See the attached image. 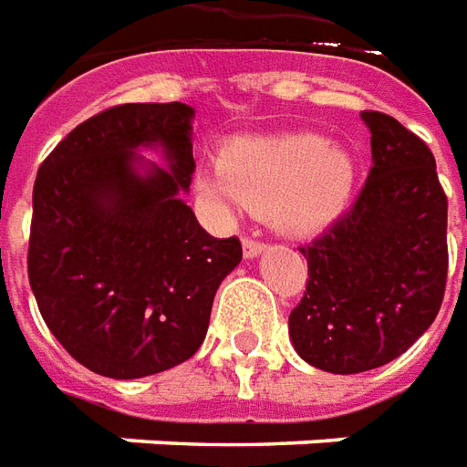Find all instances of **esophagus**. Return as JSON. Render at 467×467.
Masks as SVG:
<instances>
[{"label":"esophagus","mask_w":467,"mask_h":467,"mask_svg":"<svg viewBox=\"0 0 467 467\" xmlns=\"http://www.w3.org/2000/svg\"><path fill=\"white\" fill-rule=\"evenodd\" d=\"M264 249H266V246H264L261 241L244 239V256H246V259H256V256L264 254Z\"/></svg>","instance_id":"esophagus-1"}]
</instances>
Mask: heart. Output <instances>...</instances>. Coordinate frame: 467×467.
Wrapping results in <instances>:
<instances>
[{"label":"heart","instance_id":"obj_1","mask_svg":"<svg viewBox=\"0 0 467 467\" xmlns=\"http://www.w3.org/2000/svg\"><path fill=\"white\" fill-rule=\"evenodd\" d=\"M355 181L357 163L345 145L289 133L231 143L218 165L198 171L196 188L226 211H271L286 234L314 236L345 213Z\"/></svg>","mask_w":467,"mask_h":467}]
</instances>
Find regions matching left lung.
Returning <instances> with one entry per match:
<instances>
[{"mask_svg":"<svg viewBox=\"0 0 467 467\" xmlns=\"http://www.w3.org/2000/svg\"><path fill=\"white\" fill-rule=\"evenodd\" d=\"M372 168L352 211L302 246L309 279L289 314L296 355L332 375L392 362L435 322L448 279V198L435 158L385 112H362Z\"/></svg>","mask_w":467,"mask_h":467,"instance_id":"left-lung-1","label":"left lung"}]
</instances>
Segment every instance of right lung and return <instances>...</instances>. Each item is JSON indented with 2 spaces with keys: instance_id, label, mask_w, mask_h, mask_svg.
Wrapping results in <instances>:
<instances>
[{
  "instance_id": "add662e5",
  "label": "right lung",
  "mask_w": 467,
  "mask_h": 467,
  "mask_svg": "<svg viewBox=\"0 0 467 467\" xmlns=\"http://www.w3.org/2000/svg\"><path fill=\"white\" fill-rule=\"evenodd\" d=\"M193 115L183 102L118 105L39 165L29 286L55 339L102 377L158 375L196 355L216 289L239 266V239H213L183 201Z\"/></svg>"
}]
</instances>
